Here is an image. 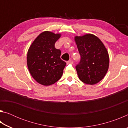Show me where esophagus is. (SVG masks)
<instances>
[{
	"label": "esophagus",
	"instance_id": "1",
	"mask_svg": "<svg viewBox=\"0 0 128 128\" xmlns=\"http://www.w3.org/2000/svg\"><path fill=\"white\" fill-rule=\"evenodd\" d=\"M73 62L72 61V60H69V61H68L66 62V64H73Z\"/></svg>",
	"mask_w": 128,
	"mask_h": 128
}]
</instances>
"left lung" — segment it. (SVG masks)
Returning <instances> with one entry per match:
<instances>
[{"mask_svg": "<svg viewBox=\"0 0 128 128\" xmlns=\"http://www.w3.org/2000/svg\"><path fill=\"white\" fill-rule=\"evenodd\" d=\"M74 41L81 55L76 66L79 79L88 85H95L102 80L109 68L107 48L98 37L92 34L75 36Z\"/></svg>", "mask_w": 128, "mask_h": 128, "instance_id": "obj_1", "label": "left lung"}]
</instances>
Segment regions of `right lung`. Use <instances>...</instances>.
Here are the masks:
<instances>
[{
  "label": "right lung",
  "instance_id": "obj_1",
  "mask_svg": "<svg viewBox=\"0 0 128 128\" xmlns=\"http://www.w3.org/2000/svg\"><path fill=\"white\" fill-rule=\"evenodd\" d=\"M61 35L50 31L43 32L34 40L28 50V69L32 77L40 85H52L63 73L66 62L60 59L61 51L55 47V42Z\"/></svg>",
  "mask_w": 128,
  "mask_h": 128
}]
</instances>
